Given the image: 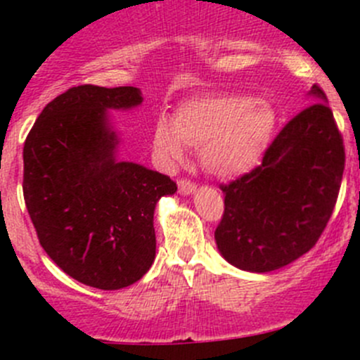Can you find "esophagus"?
<instances>
[{
    "label": "esophagus",
    "instance_id": "esophagus-1",
    "mask_svg": "<svg viewBox=\"0 0 360 360\" xmlns=\"http://www.w3.org/2000/svg\"><path fill=\"white\" fill-rule=\"evenodd\" d=\"M197 191V186L190 181H179V193L181 195H193Z\"/></svg>",
    "mask_w": 360,
    "mask_h": 360
}]
</instances>
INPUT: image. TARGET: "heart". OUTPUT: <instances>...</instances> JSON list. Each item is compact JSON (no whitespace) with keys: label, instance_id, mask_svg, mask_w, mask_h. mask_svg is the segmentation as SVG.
<instances>
[{"label":"heart","instance_id":"heart-1","mask_svg":"<svg viewBox=\"0 0 360 360\" xmlns=\"http://www.w3.org/2000/svg\"><path fill=\"white\" fill-rule=\"evenodd\" d=\"M277 129V112L266 101L245 94H219L184 103L170 123L160 120L153 146L165 163L179 162L184 146L198 148L203 169L219 179L252 170Z\"/></svg>","mask_w":360,"mask_h":360}]
</instances>
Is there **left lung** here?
<instances>
[{"label":"left lung","mask_w":360,"mask_h":360,"mask_svg":"<svg viewBox=\"0 0 360 360\" xmlns=\"http://www.w3.org/2000/svg\"><path fill=\"white\" fill-rule=\"evenodd\" d=\"M311 106L275 137L263 163L223 186L217 250L238 270L266 274L315 245L338 198L345 150L326 94L314 85Z\"/></svg>","instance_id":"left-lung-1"}]
</instances>
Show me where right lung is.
<instances>
[{
    "label": "right lung",
    "mask_w": 360,
    "mask_h": 360,
    "mask_svg": "<svg viewBox=\"0 0 360 360\" xmlns=\"http://www.w3.org/2000/svg\"><path fill=\"white\" fill-rule=\"evenodd\" d=\"M141 104L136 86H72L46 104L24 144V200L39 244L64 274L104 291L150 270L155 207L177 191L170 177L118 158L110 111Z\"/></svg>",
    "instance_id": "right-lung-1"
}]
</instances>
